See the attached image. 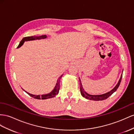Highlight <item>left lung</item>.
Returning a JSON list of instances; mask_svg holds the SVG:
<instances>
[{"label":"left lung","mask_w":134,"mask_h":134,"mask_svg":"<svg viewBox=\"0 0 134 134\" xmlns=\"http://www.w3.org/2000/svg\"><path fill=\"white\" fill-rule=\"evenodd\" d=\"M122 74L121 76V78H120V79L118 81V84L116 85V86L112 90H111L110 92H108V93H106L104 94H100V95H92L90 94H88V93H87L86 92H85L84 89L83 88V86H82V84H81V82L80 81V79L79 80L80 81V92H81V95L83 96L85 98H86L87 99H89V100H94V101H102V100H104L105 99L108 98L109 96H110L115 92L116 90H117L118 88L119 87L120 83H121V81L122 80Z\"/></svg>","instance_id":"1"}]
</instances>
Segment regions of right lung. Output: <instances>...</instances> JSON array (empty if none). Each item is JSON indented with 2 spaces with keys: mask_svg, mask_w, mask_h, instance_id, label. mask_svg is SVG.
Here are the masks:
<instances>
[{
  "mask_svg": "<svg viewBox=\"0 0 134 134\" xmlns=\"http://www.w3.org/2000/svg\"><path fill=\"white\" fill-rule=\"evenodd\" d=\"M46 35H42V36H38V37H35V36H30V37H24L23 40L20 41V42L19 44V46L18 47H20L21 46H22L23 43H24L25 41H30V40H39L41 38H46ZM62 75H61L60 77L59 78H58V79L57 80V83L56 84L54 90L51 91L50 93L46 94H42V95H37V94H34L30 93L29 92H26V91H24L25 92H26L30 96H31L34 98L36 99H42V100H44V99H47V98H50L55 96L57 94H58V92H59V89H60V78L62 76Z\"/></svg>",
  "mask_w": 134,
  "mask_h": 134,
  "instance_id": "add662e5",
  "label": "right lung"
}]
</instances>
